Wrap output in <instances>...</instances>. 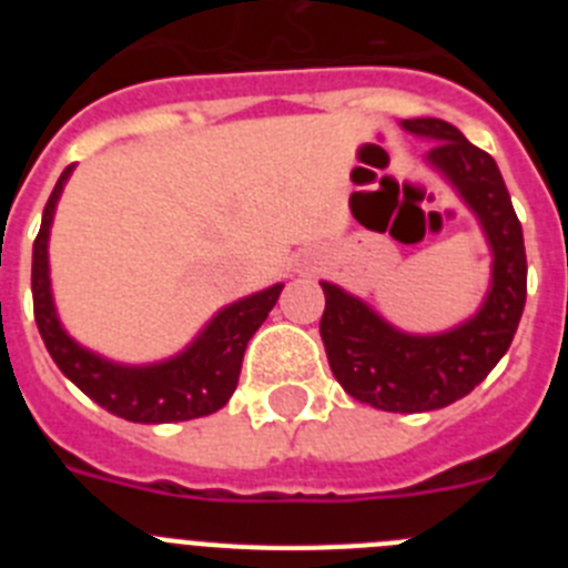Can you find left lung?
Here are the masks:
<instances>
[{
    "label": "left lung",
    "instance_id": "1",
    "mask_svg": "<svg viewBox=\"0 0 568 568\" xmlns=\"http://www.w3.org/2000/svg\"><path fill=\"white\" fill-rule=\"evenodd\" d=\"M400 128L433 144L426 168L478 219L491 253L489 290L455 327L406 333L364 298L321 281L327 298L321 341L329 369L355 400L384 413H429L469 395L509 349L526 304V250L509 190L489 153L444 119H404Z\"/></svg>",
    "mask_w": 568,
    "mask_h": 568
}]
</instances>
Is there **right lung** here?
<instances>
[{
    "mask_svg": "<svg viewBox=\"0 0 568 568\" xmlns=\"http://www.w3.org/2000/svg\"><path fill=\"white\" fill-rule=\"evenodd\" d=\"M70 173L73 164L59 175L57 187L44 204L42 227L33 241V273H30L33 315L50 358L57 361L64 378L73 381L88 398L133 424H173V420H193L219 413L235 393L247 341L275 307L284 284L278 281L273 287L244 295L222 307L182 353L164 361L122 364L93 353L62 327L50 287V227Z\"/></svg>",
    "mask_w": 568,
    "mask_h": 568,
    "instance_id": "1",
    "label": "right lung"
}]
</instances>
